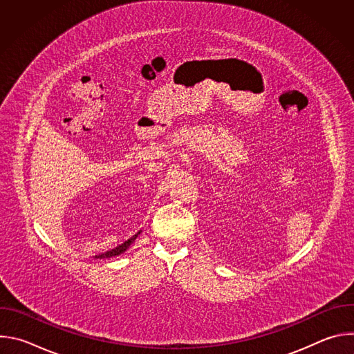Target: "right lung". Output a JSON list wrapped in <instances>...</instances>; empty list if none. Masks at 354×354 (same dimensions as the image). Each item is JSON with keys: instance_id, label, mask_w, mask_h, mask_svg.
<instances>
[{"instance_id": "right-lung-1", "label": "right lung", "mask_w": 354, "mask_h": 354, "mask_svg": "<svg viewBox=\"0 0 354 354\" xmlns=\"http://www.w3.org/2000/svg\"><path fill=\"white\" fill-rule=\"evenodd\" d=\"M138 234H140V232H137L136 235H133L130 239L124 241L122 245L116 246L115 249H112V250H108V252H105V254L96 255V257H95V259H105V258H112V257H119V255H122L123 252H126V250L129 249V246H130V245L134 242V239L138 236Z\"/></svg>"}]
</instances>
